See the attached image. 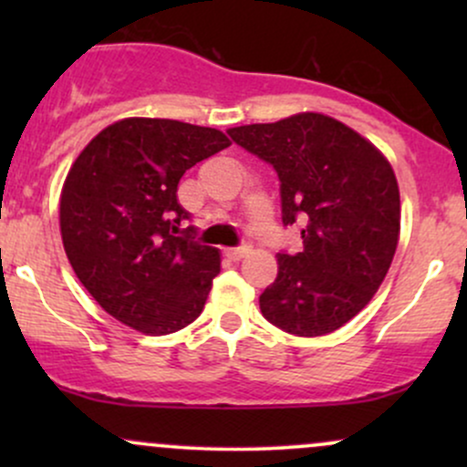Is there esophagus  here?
<instances>
[{
	"label": "esophagus",
	"instance_id": "obj_1",
	"mask_svg": "<svg viewBox=\"0 0 467 467\" xmlns=\"http://www.w3.org/2000/svg\"><path fill=\"white\" fill-rule=\"evenodd\" d=\"M248 252H250L248 245H239V248H228L226 256H228V259H233V261H239V259H244Z\"/></svg>",
	"mask_w": 467,
	"mask_h": 467
}]
</instances>
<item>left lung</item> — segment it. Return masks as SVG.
Returning <instances> with one entry per match:
<instances>
[{
	"mask_svg": "<svg viewBox=\"0 0 467 467\" xmlns=\"http://www.w3.org/2000/svg\"><path fill=\"white\" fill-rule=\"evenodd\" d=\"M228 136L275 166L283 226L303 223V250L278 252L261 314L287 334H331L367 307L398 248L400 189L389 160L351 127L314 111Z\"/></svg>",
	"mask_w": 467,
	"mask_h": 467,
	"instance_id": "1",
	"label": "left lung"
}]
</instances>
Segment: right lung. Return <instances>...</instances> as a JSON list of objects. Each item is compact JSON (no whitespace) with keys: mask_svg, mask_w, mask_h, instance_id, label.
Segmentation results:
<instances>
[{"mask_svg":"<svg viewBox=\"0 0 467 467\" xmlns=\"http://www.w3.org/2000/svg\"><path fill=\"white\" fill-rule=\"evenodd\" d=\"M230 140L166 118H125L80 151L61 191L63 248L107 314L164 336L202 314L219 250L192 239L178 202L182 175Z\"/></svg>","mask_w":467,"mask_h":467,"instance_id":"1","label":"right lung"}]
</instances>
